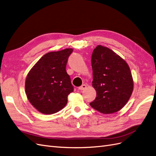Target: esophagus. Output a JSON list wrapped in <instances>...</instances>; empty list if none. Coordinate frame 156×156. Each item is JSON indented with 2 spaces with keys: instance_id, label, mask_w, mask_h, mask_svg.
Here are the masks:
<instances>
[{
  "instance_id": "esophagus-1",
  "label": "esophagus",
  "mask_w": 156,
  "mask_h": 156,
  "mask_svg": "<svg viewBox=\"0 0 156 156\" xmlns=\"http://www.w3.org/2000/svg\"><path fill=\"white\" fill-rule=\"evenodd\" d=\"M87 88V85L86 84H82V85L81 87H79V90H84Z\"/></svg>"
}]
</instances>
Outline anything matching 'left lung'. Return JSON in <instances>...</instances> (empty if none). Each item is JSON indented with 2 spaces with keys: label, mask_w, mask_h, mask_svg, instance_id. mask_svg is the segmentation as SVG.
<instances>
[{
  "label": "left lung",
  "mask_w": 156,
  "mask_h": 156,
  "mask_svg": "<svg viewBox=\"0 0 156 156\" xmlns=\"http://www.w3.org/2000/svg\"><path fill=\"white\" fill-rule=\"evenodd\" d=\"M91 62L92 87L97 96L90 105L103 114L120 111L129 100L133 90L128 64L114 51L102 45L94 49Z\"/></svg>",
  "instance_id": "obj_1"
}]
</instances>
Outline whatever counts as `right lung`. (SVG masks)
I'll list each match as a JSON object with an SVG mask.
<instances>
[{"instance_id": "add662e5", "label": "right lung", "mask_w": 156, "mask_h": 156, "mask_svg": "<svg viewBox=\"0 0 156 156\" xmlns=\"http://www.w3.org/2000/svg\"><path fill=\"white\" fill-rule=\"evenodd\" d=\"M73 49L50 52L37 61L28 73L25 92L34 108L45 115L60 111L68 102V96L73 92L66 67Z\"/></svg>"}]
</instances>
